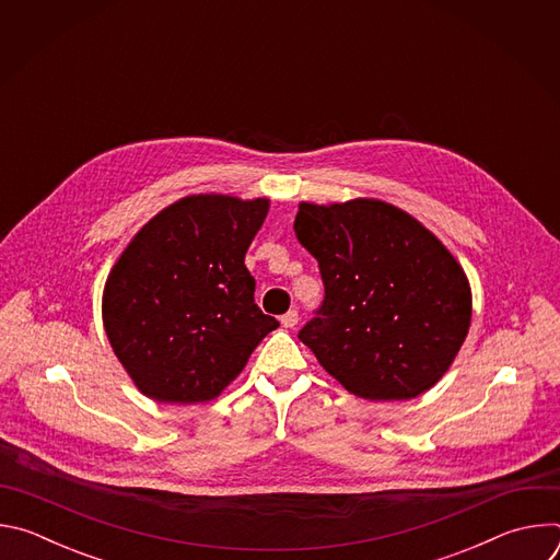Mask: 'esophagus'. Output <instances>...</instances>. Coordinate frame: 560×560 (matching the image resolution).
<instances>
[{
	"mask_svg": "<svg viewBox=\"0 0 560 560\" xmlns=\"http://www.w3.org/2000/svg\"><path fill=\"white\" fill-rule=\"evenodd\" d=\"M299 324V312L296 310H288L283 316H281V326L283 328H294Z\"/></svg>",
	"mask_w": 560,
	"mask_h": 560,
	"instance_id": "34e87169",
	"label": "esophagus"
}]
</instances>
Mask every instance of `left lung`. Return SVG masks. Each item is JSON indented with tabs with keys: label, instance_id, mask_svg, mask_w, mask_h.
Returning a JSON list of instances; mask_svg holds the SVG:
<instances>
[{
	"label": "left lung",
	"instance_id": "1",
	"mask_svg": "<svg viewBox=\"0 0 560 560\" xmlns=\"http://www.w3.org/2000/svg\"><path fill=\"white\" fill-rule=\"evenodd\" d=\"M299 244L326 296L299 339L348 392L408 401L452 365L471 322L467 277L415 217L378 199L299 203Z\"/></svg>",
	"mask_w": 560,
	"mask_h": 560
}]
</instances>
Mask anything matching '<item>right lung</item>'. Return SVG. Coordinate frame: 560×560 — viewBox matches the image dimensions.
<instances>
[{"instance_id": "1", "label": "right lung", "mask_w": 560, "mask_h": 560, "mask_svg": "<svg viewBox=\"0 0 560 560\" xmlns=\"http://www.w3.org/2000/svg\"><path fill=\"white\" fill-rule=\"evenodd\" d=\"M270 201L190 195L152 217L113 266L102 316L113 352L159 404H203L279 328L244 259Z\"/></svg>"}]
</instances>
